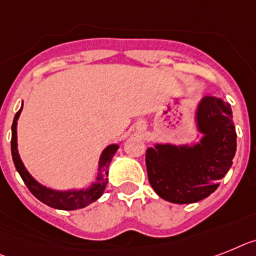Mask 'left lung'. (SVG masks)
<instances>
[{
  "label": "left lung",
  "mask_w": 256,
  "mask_h": 256,
  "mask_svg": "<svg viewBox=\"0 0 256 256\" xmlns=\"http://www.w3.org/2000/svg\"><path fill=\"white\" fill-rule=\"evenodd\" d=\"M199 141L156 142L146 149L148 178L160 198L192 204L208 198L233 164L237 133L229 103L202 96L194 111Z\"/></svg>",
  "instance_id": "left-lung-1"
}]
</instances>
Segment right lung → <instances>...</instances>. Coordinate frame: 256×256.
<instances>
[{"label":"right lung","mask_w":256,"mask_h":256,"mask_svg":"<svg viewBox=\"0 0 256 256\" xmlns=\"http://www.w3.org/2000/svg\"><path fill=\"white\" fill-rule=\"evenodd\" d=\"M23 108V103L20 106V110L14 116L12 126V157L14 164H16V171L23 179L24 184L28 187L36 199L47 204L48 206L54 209H62V210H76V209L85 208L90 206L92 202L103 195V192L107 186L108 180V168L112 161L114 156L119 149V144H110L104 148L99 156L98 168L95 172V179L88 187L84 188H69V190H54L47 186L42 184L40 182L34 178L26 168L23 161L20 160L18 150V136H16V126H18V119L20 116Z\"/></svg>","instance_id":"obj_1"}]
</instances>
